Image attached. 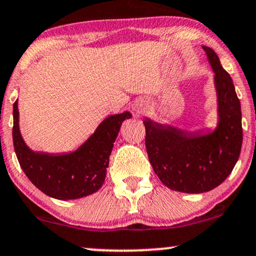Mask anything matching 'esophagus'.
<instances>
[{
	"mask_svg": "<svg viewBox=\"0 0 256 256\" xmlns=\"http://www.w3.org/2000/svg\"><path fill=\"white\" fill-rule=\"evenodd\" d=\"M147 110H148V105H147L145 102H140V104L136 105V112L142 114V112H146Z\"/></svg>",
	"mask_w": 256,
	"mask_h": 256,
	"instance_id": "34e87169",
	"label": "esophagus"
}]
</instances>
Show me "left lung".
I'll return each mask as SVG.
<instances>
[{
    "instance_id": "1",
    "label": "left lung",
    "mask_w": 256,
    "mask_h": 256,
    "mask_svg": "<svg viewBox=\"0 0 256 256\" xmlns=\"http://www.w3.org/2000/svg\"><path fill=\"white\" fill-rule=\"evenodd\" d=\"M216 76L219 124L211 134L187 133L145 120L146 151L162 183L172 190L199 194L230 175L242 147L241 103L218 55L204 46Z\"/></svg>"
}]
</instances>
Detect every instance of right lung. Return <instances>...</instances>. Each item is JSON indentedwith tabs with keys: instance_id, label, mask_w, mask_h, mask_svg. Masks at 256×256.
Returning a JSON list of instances; mask_svg holds the SVG:
<instances>
[{
	"instance_id": "obj_1",
	"label": "right lung",
	"mask_w": 256,
	"mask_h": 256,
	"mask_svg": "<svg viewBox=\"0 0 256 256\" xmlns=\"http://www.w3.org/2000/svg\"><path fill=\"white\" fill-rule=\"evenodd\" d=\"M13 142L21 169L44 194L58 200L87 196L103 186L117 134L130 112L105 118L94 134L75 152L68 154L36 153L25 145L19 130L18 102L13 105Z\"/></svg>"
}]
</instances>
